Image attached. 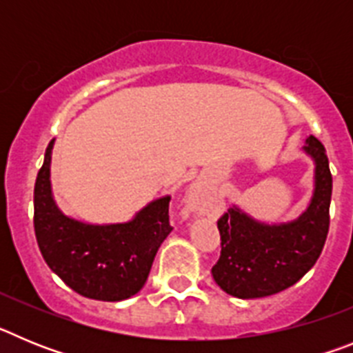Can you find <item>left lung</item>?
Here are the masks:
<instances>
[{
  "mask_svg": "<svg viewBox=\"0 0 353 353\" xmlns=\"http://www.w3.org/2000/svg\"><path fill=\"white\" fill-rule=\"evenodd\" d=\"M304 150L314 159V194L297 221L263 224L236 207L221 215V256L212 267L215 283L239 299L274 295L302 279L316 263L330 224L332 174L325 148L314 136Z\"/></svg>",
  "mask_w": 353,
  "mask_h": 353,
  "instance_id": "obj_1",
  "label": "left lung"
}]
</instances>
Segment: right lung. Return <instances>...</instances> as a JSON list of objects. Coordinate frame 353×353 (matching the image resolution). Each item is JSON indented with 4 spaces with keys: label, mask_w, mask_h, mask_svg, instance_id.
<instances>
[{
    "label": "right lung",
    "mask_w": 353,
    "mask_h": 353,
    "mask_svg": "<svg viewBox=\"0 0 353 353\" xmlns=\"http://www.w3.org/2000/svg\"><path fill=\"white\" fill-rule=\"evenodd\" d=\"M46 150L33 194V224L40 252L49 269L83 297L118 302L146 283L157 249L173 226L170 196L146 205L123 224H84L56 207L51 194V150Z\"/></svg>",
    "instance_id": "1"
}]
</instances>
